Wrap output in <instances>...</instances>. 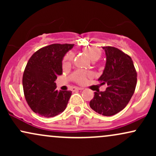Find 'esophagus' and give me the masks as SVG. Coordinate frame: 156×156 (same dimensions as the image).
<instances>
[{"label":"esophagus","instance_id":"obj_1","mask_svg":"<svg viewBox=\"0 0 156 156\" xmlns=\"http://www.w3.org/2000/svg\"><path fill=\"white\" fill-rule=\"evenodd\" d=\"M83 88H81V87H73L72 89L73 91H76V90H83Z\"/></svg>","mask_w":156,"mask_h":156}]
</instances>
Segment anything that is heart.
Listing matches in <instances>:
<instances>
[{
    "label": "heart",
    "mask_w": 156,
    "mask_h": 156,
    "mask_svg": "<svg viewBox=\"0 0 156 156\" xmlns=\"http://www.w3.org/2000/svg\"><path fill=\"white\" fill-rule=\"evenodd\" d=\"M84 53L87 54V56L89 57V59L91 61H97L98 58L101 57V52L100 50L94 48H87V49L84 50ZM73 61V55L72 53H68V54L64 57V62H63V67H68L71 65ZM87 74L83 71H77L74 73L72 76V78L73 80L77 82L78 83L82 84L84 83L87 80Z\"/></svg>",
    "instance_id": "heart-1"
}]
</instances>
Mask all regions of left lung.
Returning a JSON list of instances; mask_svg holds the SVG:
<instances>
[{
    "mask_svg": "<svg viewBox=\"0 0 156 156\" xmlns=\"http://www.w3.org/2000/svg\"><path fill=\"white\" fill-rule=\"evenodd\" d=\"M103 49L106 62L98 80L102 85L106 84L107 87L104 92H94L89 105L98 114L112 116L122 110L133 96L137 73L129 55L110 46L103 47Z\"/></svg>",
    "mask_w": 156,
    "mask_h": 156,
    "instance_id": "left-lung-1",
    "label": "left lung"
}]
</instances>
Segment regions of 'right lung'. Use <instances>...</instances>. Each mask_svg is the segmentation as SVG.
<instances>
[{
  "label": "right lung",
  "mask_w": 156,
  "mask_h": 156,
  "mask_svg": "<svg viewBox=\"0 0 156 156\" xmlns=\"http://www.w3.org/2000/svg\"><path fill=\"white\" fill-rule=\"evenodd\" d=\"M74 46L53 44L35 52L24 70L23 87L26 100L36 114L53 117L65 110L71 91L56 90L55 81L62 74V60Z\"/></svg>",
  "instance_id": "1"
}]
</instances>
